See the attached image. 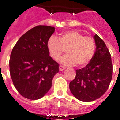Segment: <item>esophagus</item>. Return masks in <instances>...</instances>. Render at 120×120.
Here are the masks:
<instances>
[{"label": "esophagus", "instance_id": "34e87169", "mask_svg": "<svg viewBox=\"0 0 120 120\" xmlns=\"http://www.w3.org/2000/svg\"><path fill=\"white\" fill-rule=\"evenodd\" d=\"M64 69H65V67L62 66V65H60V66H59V70H60V71H64Z\"/></svg>", "mask_w": 120, "mask_h": 120}]
</instances>
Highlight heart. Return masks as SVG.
I'll list each match as a JSON object with an SVG mask.
<instances>
[{
  "mask_svg": "<svg viewBox=\"0 0 120 120\" xmlns=\"http://www.w3.org/2000/svg\"><path fill=\"white\" fill-rule=\"evenodd\" d=\"M47 46L50 56L55 60H58L65 50L68 55L61 59V63L65 65L79 67L86 66L94 55L96 44L90 37H84L77 31L62 33L59 39L51 37L48 39Z\"/></svg>",
  "mask_w": 120,
  "mask_h": 120,
  "instance_id": "heart-1",
  "label": "heart"
}]
</instances>
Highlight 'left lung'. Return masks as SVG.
<instances>
[{
	"label": "left lung",
	"instance_id": "left-lung-1",
	"mask_svg": "<svg viewBox=\"0 0 120 120\" xmlns=\"http://www.w3.org/2000/svg\"><path fill=\"white\" fill-rule=\"evenodd\" d=\"M96 51L85 68L76 70L75 78L69 83L74 96L85 102L95 100L104 94L112 76L111 56L103 40L94 36Z\"/></svg>",
	"mask_w": 120,
	"mask_h": 120
}]
</instances>
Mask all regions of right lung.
Here are the masks:
<instances>
[{
	"label": "right lung",
	"mask_w": 120,
	"mask_h": 120,
	"mask_svg": "<svg viewBox=\"0 0 120 120\" xmlns=\"http://www.w3.org/2000/svg\"><path fill=\"white\" fill-rule=\"evenodd\" d=\"M55 27L37 26L20 37L13 48L9 71L15 87L24 98L38 100L49 91L59 64L49 56L48 39Z\"/></svg>",
	"instance_id": "right-lung-1"
}]
</instances>
